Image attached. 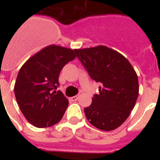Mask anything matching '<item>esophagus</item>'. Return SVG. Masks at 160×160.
Returning a JSON list of instances; mask_svg holds the SVG:
<instances>
[{
	"label": "esophagus",
	"instance_id": "1",
	"mask_svg": "<svg viewBox=\"0 0 160 160\" xmlns=\"http://www.w3.org/2000/svg\"><path fill=\"white\" fill-rule=\"evenodd\" d=\"M79 95H75V96H73V97L70 98V100L71 101H76V100H78V99H79Z\"/></svg>",
	"mask_w": 160,
	"mask_h": 160
}]
</instances>
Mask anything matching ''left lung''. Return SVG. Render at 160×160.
Listing matches in <instances>:
<instances>
[{
  "label": "left lung",
  "instance_id": "obj_1",
  "mask_svg": "<svg viewBox=\"0 0 160 160\" xmlns=\"http://www.w3.org/2000/svg\"><path fill=\"white\" fill-rule=\"evenodd\" d=\"M75 52L90 77L101 83L100 94L85 108V116L99 129H117L129 117L139 96L135 70L124 55L105 46L76 49Z\"/></svg>",
  "mask_w": 160,
  "mask_h": 160
}]
</instances>
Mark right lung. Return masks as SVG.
Here are the masks:
<instances>
[{"label":"right lung","instance_id":"add662e5","mask_svg":"<svg viewBox=\"0 0 160 160\" xmlns=\"http://www.w3.org/2000/svg\"><path fill=\"white\" fill-rule=\"evenodd\" d=\"M75 50L50 45L30 57L19 70L14 91L16 101L27 121L37 128H46L62 119L69 101L55 90L59 74L75 58Z\"/></svg>","mask_w":160,"mask_h":160}]
</instances>
